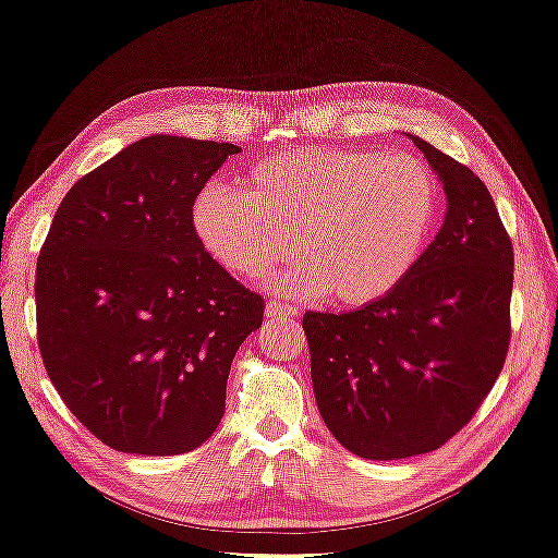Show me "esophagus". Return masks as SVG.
Instances as JSON below:
<instances>
[{
    "instance_id": "esophagus-1",
    "label": "esophagus",
    "mask_w": 558,
    "mask_h": 558,
    "mask_svg": "<svg viewBox=\"0 0 558 558\" xmlns=\"http://www.w3.org/2000/svg\"><path fill=\"white\" fill-rule=\"evenodd\" d=\"M265 315H268V318H298V307L288 305V303L270 301L268 305H265Z\"/></svg>"
}]
</instances>
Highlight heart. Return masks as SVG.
Instances as JSON below:
<instances>
[{"mask_svg": "<svg viewBox=\"0 0 558 558\" xmlns=\"http://www.w3.org/2000/svg\"><path fill=\"white\" fill-rule=\"evenodd\" d=\"M436 215L434 174L409 155L293 147L251 168L243 193L222 182L199 190L193 226L232 276L260 278L295 240L303 265L280 288L368 305L413 270Z\"/></svg>", "mask_w": 558, "mask_h": 558, "instance_id": "obj_1", "label": "heart"}]
</instances>
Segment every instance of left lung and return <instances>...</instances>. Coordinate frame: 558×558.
Returning a JSON list of instances; mask_svg holds the SVG:
<instances>
[{
	"mask_svg": "<svg viewBox=\"0 0 558 558\" xmlns=\"http://www.w3.org/2000/svg\"><path fill=\"white\" fill-rule=\"evenodd\" d=\"M446 220L405 280L351 313L303 315L318 411L371 461L436 451L476 415L511 340L513 245L476 172L413 137Z\"/></svg>",
	"mask_w": 558,
	"mask_h": 558,
	"instance_id": "obj_1",
	"label": "left lung"
}]
</instances>
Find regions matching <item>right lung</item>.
<instances>
[{
    "label": "right lung",
    "mask_w": 558,
    "mask_h": 558,
    "mask_svg": "<svg viewBox=\"0 0 558 558\" xmlns=\"http://www.w3.org/2000/svg\"><path fill=\"white\" fill-rule=\"evenodd\" d=\"M238 145L153 135L74 182L37 260V340L77 421L114 451L178 456L226 413L265 303L205 251L199 190Z\"/></svg>",
    "instance_id": "obj_1"
}]
</instances>
